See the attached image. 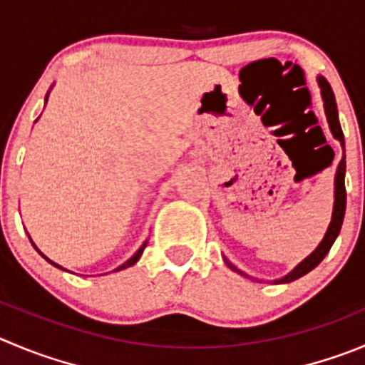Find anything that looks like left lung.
<instances>
[{"label": "left lung", "instance_id": "8db88e82", "mask_svg": "<svg viewBox=\"0 0 365 365\" xmlns=\"http://www.w3.org/2000/svg\"><path fill=\"white\" fill-rule=\"evenodd\" d=\"M319 86H321V95L322 100H324V110H326V118H328V123H329V130H331L333 138L335 140L341 141L342 148H344V134H342V128L341 123H339V113H336V103H335V95L331 91V86L329 82L326 81L324 76H319L317 78ZM344 173H346V155H342L341 159V165H339V170H336V175H335V206H333V217L331 222H329V227L326 231V237L322 238V242L319 244V247L308 256L307 259L299 263L289 276L281 277L277 283H290V281L297 279V277L304 276L307 272H310L312 269L319 265V263L324 259V256L328 255V251L331 249L333 242L335 238L339 237V232H341L342 227V220H344V213H346V186H344ZM227 265L231 269L235 267L227 262ZM237 270V269H235Z\"/></svg>", "mask_w": 365, "mask_h": 365}]
</instances>
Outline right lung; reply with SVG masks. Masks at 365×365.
I'll list each match as a JSON object with an SVG mask.
<instances>
[{
  "label": "right lung",
  "mask_w": 365,
  "mask_h": 365,
  "mask_svg": "<svg viewBox=\"0 0 365 365\" xmlns=\"http://www.w3.org/2000/svg\"><path fill=\"white\" fill-rule=\"evenodd\" d=\"M145 247H147V244H143V245H141V249H140V251H138V252H136V255H134V256H133V258H130V259H127V262H125V263H123V265H120V267H118V269H116V270H121V269H127V267L134 265V263H136V262H138V259H140V258H141V255H143ZM39 255H41V256H43V258H46V256H44V255H43V252H39ZM46 259H48V258H46ZM48 262H50V263H51V265H53V267H58V269H62V267H61V265H57V263H53V262H51V259H48ZM62 270H64V269H62Z\"/></svg>",
  "instance_id": "1"
}]
</instances>
